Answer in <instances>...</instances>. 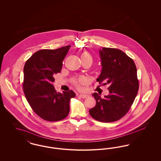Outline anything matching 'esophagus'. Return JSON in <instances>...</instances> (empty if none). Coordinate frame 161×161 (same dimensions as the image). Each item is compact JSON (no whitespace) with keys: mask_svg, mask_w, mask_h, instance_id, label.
Returning <instances> with one entry per match:
<instances>
[{"mask_svg":"<svg viewBox=\"0 0 161 161\" xmlns=\"http://www.w3.org/2000/svg\"><path fill=\"white\" fill-rule=\"evenodd\" d=\"M79 96H80L81 98H87V97H88V95H86V94H80Z\"/></svg>","mask_w":161,"mask_h":161,"instance_id":"34e87169","label":"esophagus"}]
</instances>
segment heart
<instances>
[{"instance_id":"obj_1","label":"heart","mask_w":161,"mask_h":161,"mask_svg":"<svg viewBox=\"0 0 161 161\" xmlns=\"http://www.w3.org/2000/svg\"><path fill=\"white\" fill-rule=\"evenodd\" d=\"M81 60H87V59H92V57L89 53H83L81 55Z\"/></svg>"}]
</instances>
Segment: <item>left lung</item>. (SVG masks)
<instances>
[{
	"label": "left lung",
	"mask_w": 161,
	"mask_h": 161,
	"mask_svg": "<svg viewBox=\"0 0 161 161\" xmlns=\"http://www.w3.org/2000/svg\"><path fill=\"white\" fill-rule=\"evenodd\" d=\"M99 53L102 70L97 81L108 84L109 94L102 98L97 92L93 93L96 105L89 114L100 122L111 123L127 113L136 97L137 69L133 60L119 49L103 47Z\"/></svg>",
	"instance_id": "left-lung-1"
}]
</instances>
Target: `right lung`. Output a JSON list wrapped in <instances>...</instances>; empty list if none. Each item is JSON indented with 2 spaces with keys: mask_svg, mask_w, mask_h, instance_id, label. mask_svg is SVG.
Instances as JSON below:
<instances>
[{
  "mask_svg": "<svg viewBox=\"0 0 161 161\" xmlns=\"http://www.w3.org/2000/svg\"><path fill=\"white\" fill-rule=\"evenodd\" d=\"M70 47L40 50L26 61L23 68L26 98L34 112L46 121L64 119L69 114L70 98L75 97L72 91L57 92L53 84L54 75L60 72Z\"/></svg>",
  "mask_w": 161,
  "mask_h": 161,
  "instance_id": "obj_1",
  "label": "right lung"
}]
</instances>
